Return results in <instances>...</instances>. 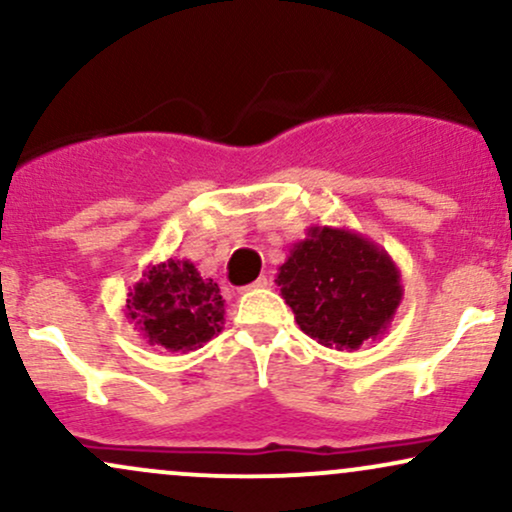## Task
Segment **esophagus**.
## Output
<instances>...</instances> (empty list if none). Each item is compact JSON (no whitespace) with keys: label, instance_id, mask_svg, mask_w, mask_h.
Here are the masks:
<instances>
[{"label":"esophagus","instance_id":"esophagus-1","mask_svg":"<svg viewBox=\"0 0 512 512\" xmlns=\"http://www.w3.org/2000/svg\"><path fill=\"white\" fill-rule=\"evenodd\" d=\"M264 286H267V279H264V276H260V279H255V281H252V284L243 286V289H240V293H245V291H257V289H264Z\"/></svg>","mask_w":512,"mask_h":512}]
</instances>
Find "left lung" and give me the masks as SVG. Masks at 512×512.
Segmentation results:
<instances>
[{"mask_svg":"<svg viewBox=\"0 0 512 512\" xmlns=\"http://www.w3.org/2000/svg\"><path fill=\"white\" fill-rule=\"evenodd\" d=\"M298 327L322 346L356 351L390 327L402 274L378 243L349 228L310 226L276 274Z\"/></svg>","mask_w":512,"mask_h":512,"instance_id":"1","label":"left lung"}]
</instances>
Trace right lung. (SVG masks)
<instances>
[{
	"mask_svg": "<svg viewBox=\"0 0 512 512\" xmlns=\"http://www.w3.org/2000/svg\"><path fill=\"white\" fill-rule=\"evenodd\" d=\"M127 293L125 315L146 344L195 351L223 330L226 305L214 279H202L190 260L149 264Z\"/></svg>",
	"mask_w": 512,
	"mask_h": 512,
	"instance_id": "right-lung-1",
	"label": "right lung"
}]
</instances>
